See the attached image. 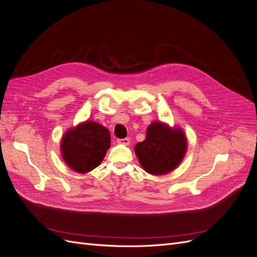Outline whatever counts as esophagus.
<instances>
[{
  "mask_svg": "<svg viewBox=\"0 0 257 257\" xmlns=\"http://www.w3.org/2000/svg\"><path fill=\"white\" fill-rule=\"evenodd\" d=\"M116 143L120 145H124V146H128L130 145V139L128 138H123V139H118Z\"/></svg>",
  "mask_w": 257,
  "mask_h": 257,
  "instance_id": "34e87169",
  "label": "esophagus"
}]
</instances>
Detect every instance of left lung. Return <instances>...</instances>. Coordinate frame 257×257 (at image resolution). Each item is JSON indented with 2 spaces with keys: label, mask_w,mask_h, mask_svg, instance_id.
Listing matches in <instances>:
<instances>
[{
  "label": "left lung",
  "mask_w": 257,
  "mask_h": 257,
  "mask_svg": "<svg viewBox=\"0 0 257 257\" xmlns=\"http://www.w3.org/2000/svg\"><path fill=\"white\" fill-rule=\"evenodd\" d=\"M186 148L188 141L182 128L154 121L147 128L145 141L135 146V153L147 173L160 176L173 172L179 166Z\"/></svg>",
  "instance_id": "8db88e82"
}]
</instances>
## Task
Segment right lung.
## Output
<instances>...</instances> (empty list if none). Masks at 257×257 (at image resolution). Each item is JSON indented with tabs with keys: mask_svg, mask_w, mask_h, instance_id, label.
<instances>
[{
	"mask_svg": "<svg viewBox=\"0 0 257 257\" xmlns=\"http://www.w3.org/2000/svg\"><path fill=\"white\" fill-rule=\"evenodd\" d=\"M110 147L108 128L95 121H85L65 132L61 154L66 165L80 174L96 168Z\"/></svg>",
	"mask_w": 257,
	"mask_h": 257,
	"instance_id": "1",
	"label": "right lung"
}]
</instances>
